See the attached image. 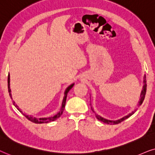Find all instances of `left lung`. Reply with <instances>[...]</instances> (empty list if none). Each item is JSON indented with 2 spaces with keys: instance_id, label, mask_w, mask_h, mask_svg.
<instances>
[{
  "instance_id": "1",
  "label": "left lung",
  "mask_w": 155,
  "mask_h": 155,
  "mask_svg": "<svg viewBox=\"0 0 155 155\" xmlns=\"http://www.w3.org/2000/svg\"><path fill=\"white\" fill-rule=\"evenodd\" d=\"M144 83H145V85H144V86H143V89H142V93H141V95H140V96H141V98H140V102H139V106H140V105H141V104H142V102H143L144 99H145V97L146 91H147V81H146V79L144 80ZM138 107H139V106H138ZM91 110H93V112L95 113V112H94V110H93V108H91ZM136 110H137V109H135V110H134L133 112H132L131 113H130V114H129V115H127V116H125V117H123V118L120 119V120H115V121L108 120L104 119V118H103V117H101V116H99V115H96V117H97V119L99 120L102 121L103 123H107V124H113V125H116V124H118V123H120L121 122H123V120H125V119L128 118V117H129L130 116H131V115H133V113H135Z\"/></svg>"
}]
</instances>
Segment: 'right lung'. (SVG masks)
<instances>
[{
  "mask_svg": "<svg viewBox=\"0 0 155 155\" xmlns=\"http://www.w3.org/2000/svg\"><path fill=\"white\" fill-rule=\"evenodd\" d=\"M74 84H71V86H69V87L67 88V90H66V91L64 93V100H63V102H62V106H61V110L59 111V112L57 113L56 115H54V116L53 117H46V118H35V117H32V116H30V115H26L22 113V111L20 110L19 108H18V106L17 105L15 104V102L13 101V104L14 106H15L16 108H17L18 110H19L20 112H21L22 114H23L27 118H28L29 120H30L31 122L32 123H49V122H51V121H54L55 120H57L58 117H59L62 114V112L64 110V107H65V104H66V100H67V94L68 92L69 91L70 89L73 87ZM8 92H9V95L10 96V98H12V96H11V94H10V74H8Z\"/></svg>",
  "mask_w": 155,
  "mask_h": 155,
  "instance_id": "right-lung-1",
  "label": "right lung"
}]
</instances>
